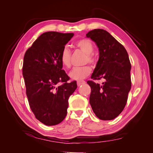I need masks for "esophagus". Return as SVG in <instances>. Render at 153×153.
Returning <instances> with one entry per match:
<instances>
[{
    "instance_id": "esophagus-1",
    "label": "esophagus",
    "mask_w": 153,
    "mask_h": 153,
    "mask_svg": "<svg viewBox=\"0 0 153 153\" xmlns=\"http://www.w3.org/2000/svg\"><path fill=\"white\" fill-rule=\"evenodd\" d=\"M85 84V82L84 81V80H82V81H78L77 82V85L79 87V86H81L82 85H84Z\"/></svg>"
}]
</instances>
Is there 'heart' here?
I'll use <instances>...</instances> for the list:
<instances>
[{
    "instance_id": "heart-1",
    "label": "heart",
    "mask_w": 153,
    "mask_h": 153,
    "mask_svg": "<svg viewBox=\"0 0 153 153\" xmlns=\"http://www.w3.org/2000/svg\"><path fill=\"white\" fill-rule=\"evenodd\" d=\"M76 47L79 48L82 52L87 54L86 61L90 63L94 62V58L92 55L93 53L94 47L92 41L89 39H82L78 40L75 43ZM62 66L65 68H69L71 66V52L68 47H64L60 56ZM91 72V68L88 66H83L79 68H75L69 72V76L73 80H81L84 79L89 75Z\"/></svg>"
}]
</instances>
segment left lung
<instances>
[{
	"label": "left lung",
	"instance_id": "obj_1",
	"mask_svg": "<svg viewBox=\"0 0 153 153\" xmlns=\"http://www.w3.org/2000/svg\"><path fill=\"white\" fill-rule=\"evenodd\" d=\"M86 37L94 41L99 50V59L91 78L105 80L102 85L87 82L91 88L89 103L97 117L103 121L112 120L122 112L131 89L128 54L106 30L94 29Z\"/></svg>",
	"mask_w": 153,
	"mask_h": 153
}]
</instances>
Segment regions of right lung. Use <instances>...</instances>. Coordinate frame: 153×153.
Returning <instances> with one entry per match:
<instances>
[{"label": "right lung", "instance_id": "add662e5", "mask_svg": "<svg viewBox=\"0 0 153 153\" xmlns=\"http://www.w3.org/2000/svg\"><path fill=\"white\" fill-rule=\"evenodd\" d=\"M73 36L45 32L24 55L22 71L30 107L36 118L47 126L58 124L66 117L69 97L77 87L76 81L67 82L69 76L60 61L62 49Z\"/></svg>", "mask_w": 153, "mask_h": 153}]
</instances>
